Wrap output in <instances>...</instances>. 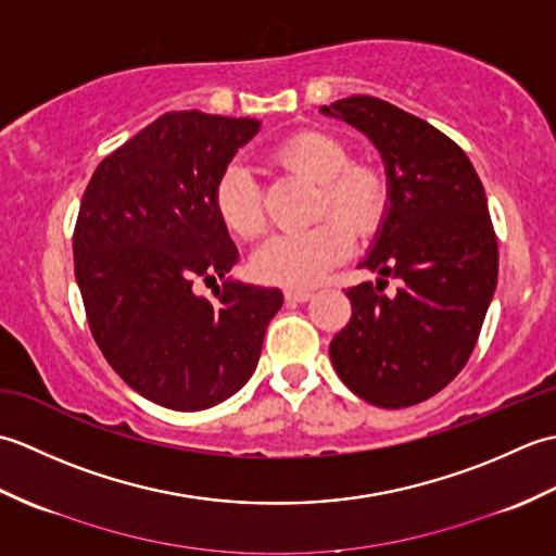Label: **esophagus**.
<instances>
[{"mask_svg": "<svg viewBox=\"0 0 556 556\" xmlns=\"http://www.w3.org/2000/svg\"><path fill=\"white\" fill-rule=\"evenodd\" d=\"M285 299L291 303H305L313 299V291H305V289H289L285 291Z\"/></svg>", "mask_w": 556, "mask_h": 556, "instance_id": "obj_1", "label": "esophagus"}]
</instances>
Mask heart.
I'll use <instances>...</instances> for the list:
<instances>
[{
    "label": "heart",
    "instance_id": "1",
    "mask_svg": "<svg viewBox=\"0 0 556 556\" xmlns=\"http://www.w3.org/2000/svg\"><path fill=\"white\" fill-rule=\"evenodd\" d=\"M275 155L289 169L323 184L320 215L334 212L311 229L275 233L253 255V275L265 285L308 289L351 251V233L368 236L377 229L387 203L380 174L351 164V152L332 134L301 131L279 143ZM212 205L233 236L253 239L265 227L263 200L253 169L233 160L222 169L212 191Z\"/></svg>",
    "mask_w": 556,
    "mask_h": 556
}]
</instances>
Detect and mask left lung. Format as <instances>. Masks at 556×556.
<instances>
[{"label":"left lung","mask_w":556,"mask_h":556,"mask_svg":"<svg viewBox=\"0 0 556 556\" xmlns=\"http://www.w3.org/2000/svg\"><path fill=\"white\" fill-rule=\"evenodd\" d=\"M320 114L368 136L387 172L384 217L358 265L380 277L346 291L353 313L329 358L368 404H420L464 370L497 289L485 188L452 138L380 98L337 100ZM384 276L400 279L394 298Z\"/></svg>","instance_id":"1"}]
</instances>
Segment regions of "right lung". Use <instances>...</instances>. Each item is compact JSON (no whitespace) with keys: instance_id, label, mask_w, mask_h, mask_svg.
<instances>
[{"instance_id":"obj_1","label":"right lung","mask_w":556,"mask_h":556,"mask_svg":"<svg viewBox=\"0 0 556 556\" xmlns=\"http://www.w3.org/2000/svg\"><path fill=\"white\" fill-rule=\"evenodd\" d=\"M257 119L167 112L104 157L74 231L90 332L122 380L172 410L222 404L251 380L279 289L231 279L239 251L212 205ZM223 279L216 301L192 285Z\"/></svg>"}]
</instances>
